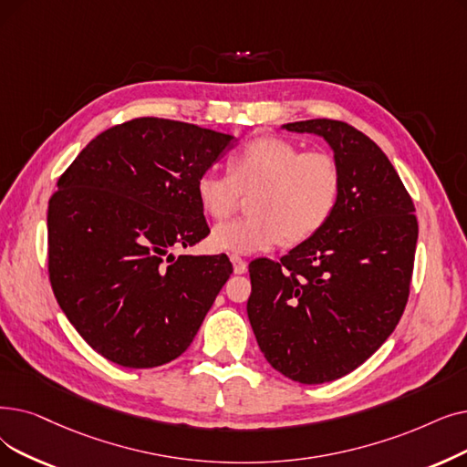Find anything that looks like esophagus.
Masks as SVG:
<instances>
[{"label":"esophagus","mask_w":467,"mask_h":467,"mask_svg":"<svg viewBox=\"0 0 467 467\" xmlns=\"http://www.w3.org/2000/svg\"><path fill=\"white\" fill-rule=\"evenodd\" d=\"M231 263H233V271H234L236 275H244V273H246L248 265H246V261L242 259L240 255H231Z\"/></svg>","instance_id":"34e87169"}]
</instances>
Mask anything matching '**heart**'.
Returning <instances> with one entry per match:
<instances>
[{
	"label": "heart",
	"instance_id": "heart-1",
	"mask_svg": "<svg viewBox=\"0 0 467 467\" xmlns=\"http://www.w3.org/2000/svg\"><path fill=\"white\" fill-rule=\"evenodd\" d=\"M250 217L213 227L210 242L219 252L255 254L282 238L297 244L318 233L337 204L339 170L328 152H301L280 137H259L229 160V173L213 168L196 179L202 208L215 219L233 213L242 194H252Z\"/></svg>",
	"mask_w": 467,
	"mask_h": 467
}]
</instances>
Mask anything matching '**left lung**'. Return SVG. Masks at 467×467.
Here are the masks:
<instances>
[{"label": "left lung", "mask_w": 467, "mask_h": 467, "mask_svg": "<svg viewBox=\"0 0 467 467\" xmlns=\"http://www.w3.org/2000/svg\"><path fill=\"white\" fill-rule=\"evenodd\" d=\"M282 128L327 140L339 196L324 227L278 263H250L248 318L275 370L299 383H327L360 367L399 324L418 221L410 194L370 137L327 118Z\"/></svg>", "instance_id": "8db88e82"}]
</instances>
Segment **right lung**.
Here are the masks:
<instances>
[{"label": "right lung", "instance_id": "1", "mask_svg": "<svg viewBox=\"0 0 467 467\" xmlns=\"http://www.w3.org/2000/svg\"><path fill=\"white\" fill-rule=\"evenodd\" d=\"M236 139L135 118L76 156L49 200V280L89 346L126 368L183 355L225 286L221 255H179L210 234L196 179Z\"/></svg>", "mask_w": 467, "mask_h": 467}]
</instances>
